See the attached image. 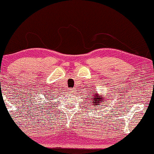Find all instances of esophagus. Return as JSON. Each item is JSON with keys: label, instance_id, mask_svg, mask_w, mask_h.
Segmentation results:
<instances>
[{"label": "esophagus", "instance_id": "1", "mask_svg": "<svg viewBox=\"0 0 154 154\" xmlns=\"http://www.w3.org/2000/svg\"><path fill=\"white\" fill-rule=\"evenodd\" d=\"M69 91L70 92H71V93H73V92H74V91H75V90H74V88H70V89L69 90Z\"/></svg>", "mask_w": 154, "mask_h": 154}]
</instances>
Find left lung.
Listing matches in <instances>:
<instances>
[{
	"mask_svg": "<svg viewBox=\"0 0 154 154\" xmlns=\"http://www.w3.org/2000/svg\"><path fill=\"white\" fill-rule=\"evenodd\" d=\"M91 93H92V92H91ZM89 98H91V99H89L91 100L90 102H91V103H93V105H94V106L97 105H100V104H101L100 103H103V101L101 102L102 100H103V98H102L101 95L98 94L97 92L93 91V93H91V96L89 97Z\"/></svg>",
	"mask_w": 154,
	"mask_h": 154,
	"instance_id": "left-lung-1",
	"label": "left lung"
}]
</instances>
